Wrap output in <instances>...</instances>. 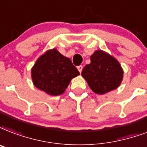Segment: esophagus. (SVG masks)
<instances>
[{
	"label": "esophagus",
	"mask_w": 147,
	"mask_h": 147,
	"mask_svg": "<svg viewBox=\"0 0 147 147\" xmlns=\"http://www.w3.org/2000/svg\"><path fill=\"white\" fill-rule=\"evenodd\" d=\"M82 68H83V67H82V65H78V67H77V69H78V71H79L80 73H81L82 71Z\"/></svg>",
	"instance_id": "34e87169"
}]
</instances>
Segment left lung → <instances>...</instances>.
Wrapping results in <instances>:
<instances>
[{
    "label": "left lung",
    "instance_id": "left-lung-1",
    "mask_svg": "<svg viewBox=\"0 0 147 147\" xmlns=\"http://www.w3.org/2000/svg\"><path fill=\"white\" fill-rule=\"evenodd\" d=\"M123 71L118 61L106 52L98 50L91 56V63L86 65L82 76L96 94H105L118 88Z\"/></svg>",
    "mask_w": 147,
    "mask_h": 147
}]
</instances>
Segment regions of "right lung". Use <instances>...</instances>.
Instances as JSON below:
<instances>
[{
  "label": "right lung",
  "mask_w": 147,
  "mask_h": 147,
  "mask_svg": "<svg viewBox=\"0 0 147 147\" xmlns=\"http://www.w3.org/2000/svg\"><path fill=\"white\" fill-rule=\"evenodd\" d=\"M78 75L79 71L71 60L56 49L41 55L31 70L34 85L51 96L63 93L71 78Z\"/></svg>",
  "instance_id": "obj_1"
}]
</instances>
